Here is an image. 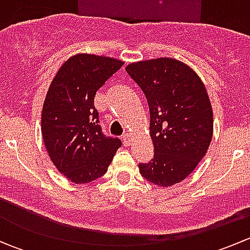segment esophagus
<instances>
[{
    "label": "esophagus",
    "mask_w": 250,
    "mask_h": 250,
    "mask_svg": "<svg viewBox=\"0 0 250 250\" xmlns=\"http://www.w3.org/2000/svg\"><path fill=\"white\" fill-rule=\"evenodd\" d=\"M122 141H123V145L125 146H129L130 145V134H128V133L123 134Z\"/></svg>",
    "instance_id": "34e87169"
}]
</instances>
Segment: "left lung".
I'll return each mask as SVG.
<instances>
[{
    "label": "left lung",
    "instance_id": "left-lung-1",
    "mask_svg": "<svg viewBox=\"0 0 250 250\" xmlns=\"http://www.w3.org/2000/svg\"><path fill=\"white\" fill-rule=\"evenodd\" d=\"M145 94L150 109L153 158L139 163L140 174L155 185L180 183L197 167L213 137V110L195 71L172 58L125 67Z\"/></svg>",
    "mask_w": 250,
    "mask_h": 250
}]
</instances>
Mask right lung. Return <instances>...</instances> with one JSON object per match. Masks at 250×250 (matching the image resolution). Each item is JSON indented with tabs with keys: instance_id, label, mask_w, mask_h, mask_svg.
<instances>
[{
	"instance_id": "right-lung-1",
	"label": "right lung",
	"mask_w": 250,
	"mask_h": 250,
	"mask_svg": "<svg viewBox=\"0 0 250 250\" xmlns=\"http://www.w3.org/2000/svg\"><path fill=\"white\" fill-rule=\"evenodd\" d=\"M123 62L77 54L53 78L42 109V137L50 160L69 180L87 184L106 173L122 141L106 137L94 106L98 90Z\"/></svg>"
}]
</instances>
